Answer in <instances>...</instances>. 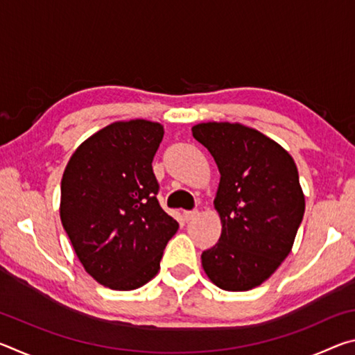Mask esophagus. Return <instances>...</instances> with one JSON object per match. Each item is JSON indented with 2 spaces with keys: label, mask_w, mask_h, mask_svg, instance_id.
<instances>
[{
  "label": "esophagus",
  "mask_w": 355,
  "mask_h": 355,
  "mask_svg": "<svg viewBox=\"0 0 355 355\" xmlns=\"http://www.w3.org/2000/svg\"><path fill=\"white\" fill-rule=\"evenodd\" d=\"M197 214H199V211H197V209H192V211H184L183 218H184V220H192Z\"/></svg>",
  "instance_id": "34e87169"
}]
</instances>
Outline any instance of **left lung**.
Masks as SVG:
<instances>
[{
  "instance_id": "1",
  "label": "left lung",
  "mask_w": 355,
  "mask_h": 355,
  "mask_svg": "<svg viewBox=\"0 0 355 355\" xmlns=\"http://www.w3.org/2000/svg\"><path fill=\"white\" fill-rule=\"evenodd\" d=\"M192 136L220 173L214 208L222 233L202 254V268L220 290H252L290 254L302 222L305 197L296 163L280 144L238 122L197 123Z\"/></svg>"
}]
</instances>
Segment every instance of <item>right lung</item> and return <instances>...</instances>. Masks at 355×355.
Listing matches in <instances>:
<instances>
[{
	"label": "right lung",
	"mask_w": 355,
	"mask_h": 355,
	"mask_svg": "<svg viewBox=\"0 0 355 355\" xmlns=\"http://www.w3.org/2000/svg\"><path fill=\"white\" fill-rule=\"evenodd\" d=\"M158 122H114L70 156L61 182V222L94 280L136 290L159 271L178 222L159 207L152 161L163 141Z\"/></svg>",
	"instance_id": "1"
}]
</instances>
